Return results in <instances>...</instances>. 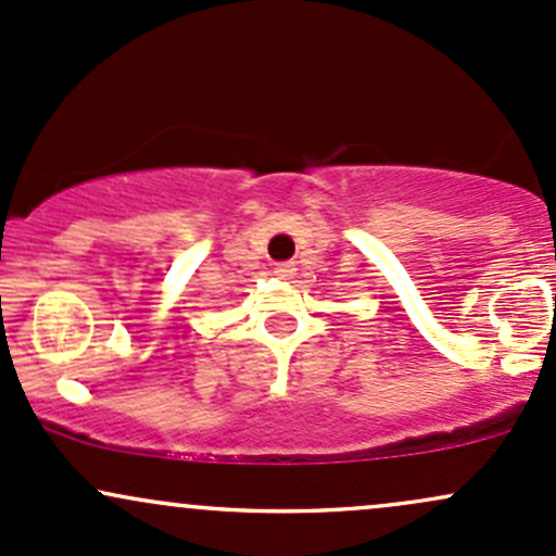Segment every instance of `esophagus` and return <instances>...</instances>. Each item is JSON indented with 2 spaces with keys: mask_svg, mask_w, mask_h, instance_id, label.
Listing matches in <instances>:
<instances>
[{
  "mask_svg": "<svg viewBox=\"0 0 556 556\" xmlns=\"http://www.w3.org/2000/svg\"><path fill=\"white\" fill-rule=\"evenodd\" d=\"M273 273H276L278 278L289 280V278L294 276V273H296V265H294V262H278V265L273 267Z\"/></svg>",
  "mask_w": 556,
  "mask_h": 556,
  "instance_id": "1",
  "label": "esophagus"
}]
</instances>
